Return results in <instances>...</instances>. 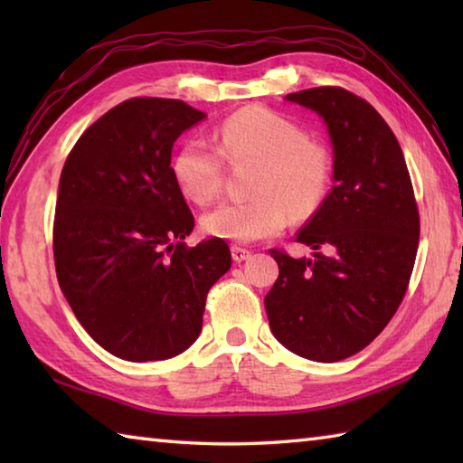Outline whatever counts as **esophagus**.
Returning a JSON list of instances; mask_svg holds the SVG:
<instances>
[{"label": "esophagus", "instance_id": "34e87169", "mask_svg": "<svg viewBox=\"0 0 463 463\" xmlns=\"http://www.w3.org/2000/svg\"><path fill=\"white\" fill-rule=\"evenodd\" d=\"M231 252H232V260H237V262H242V260L250 259V254H252L249 249L239 247V244H232V247H231Z\"/></svg>", "mask_w": 463, "mask_h": 463}]
</instances>
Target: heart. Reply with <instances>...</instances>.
<instances>
[{
    "mask_svg": "<svg viewBox=\"0 0 463 463\" xmlns=\"http://www.w3.org/2000/svg\"><path fill=\"white\" fill-rule=\"evenodd\" d=\"M224 159L232 165L257 163L250 181L254 199L221 203L201 219L206 234L224 241L269 239L297 219L318 211L332 183L326 146L288 117L267 107H244L219 125L216 145L201 137L186 139L171 159V175L186 199L214 201L222 189Z\"/></svg>",
    "mask_w": 463,
    "mask_h": 463,
    "instance_id": "heart-1",
    "label": "heart"
}]
</instances>
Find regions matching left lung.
<instances>
[{"instance_id": "8db88e82", "label": "left lung", "mask_w": 463, "mask_h": 463, "mask_svg": "<svg viewBox=\"0 0 463 463\" xmlns=\"http://www.w3.org/2000/svg\"><path fill=\"white\" fill-rule=\"evenodd\" d=\"M287 99L326 121L334 184L297 234L314 257L269 250L280 274L264 308L282 346L338 362L366 348L404 300L420 241L418 203L396 135L366 99L334 85Z\"/></svg>"}]
</instances>
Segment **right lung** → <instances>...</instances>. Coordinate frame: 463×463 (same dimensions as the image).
Masks as SVG:
<instances>
[{
    "label": "right lung",
    "mask_w": 463,
    "mask_h": 463,
    "mask_svg": "<svg viewBox=\"0 0 463 463\" xmlns=\"http://www.w3.org/2000/svg\"><path fill=\"white\" fill-rule=\"evenodd\" d=\"M204 113L133 97L99 117L63 165L53 221L59 287L87 334L129 362L199 338L206 294L231 269L222 239L181 242L194 216L171 175L173 143Z\"/></svg>",
    "instance_id": "obj_1"
}]
</instances>
